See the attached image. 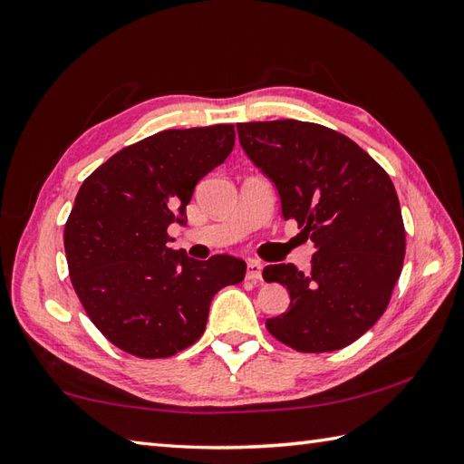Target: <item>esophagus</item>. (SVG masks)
<instances>
[{
	"label": "esophagus",
	"instance_id": "1",
	"mask_svg": "<svg viewBox=\"0 0 464 464\" xmlns=\"http://www.w3.org/2000/svg\"><path fill=\"white\" fill-rule=\"evenodd\" d=\"M245 279L247 281H259L261 279V263L259 261H249L247 263V273H245Z\"/></svg>",
	"mask_w": 464,
	"mask_h": 464
}]
</instances>
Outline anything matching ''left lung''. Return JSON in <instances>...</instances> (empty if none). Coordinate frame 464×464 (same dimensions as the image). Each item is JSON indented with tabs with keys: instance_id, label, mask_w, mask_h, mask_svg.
Instances as JSON below:
<instances>
[{
	"instance_id": "1",
	"label": "left lung",
	"mask_w": 464,
	"mask_h": 464,
	"mask_svg": "<svg viewBox=\"0 0 464 464\" xmlns=\"http://www.w3.org/2000/svg\"><path fill=\"white\" fill-rule=\"evenodd\" d=\"M237 133L277 187L285 219L314 245L309 273L291 263L265 267L263 279L291 297L267 331L301 353L347 347L379 321L401 277L405 225L395 185L347 135L319 123L251 121Z\"/></svg>"
}]
</instances>
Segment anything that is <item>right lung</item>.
Masks as SVG:
<instances>
[{"label":"right lung","instance_id":"1","mask_svg":"<svg viewBox=\"0 0 464 464\" xmlns=\"http://www.w3.org/2000/svg\"><path fill=\"white\" fill-rule=\"evenodd\" d=\"M235 145L229 123L165 130L123 147L87 177L67 217L69 277L103 337L140 359L173 357L201 337L215 293L243 281L231 255L207 261L169 245L195 185Z\"/></svg>","mask_w":464,"mask_h":464}]
</instances>
